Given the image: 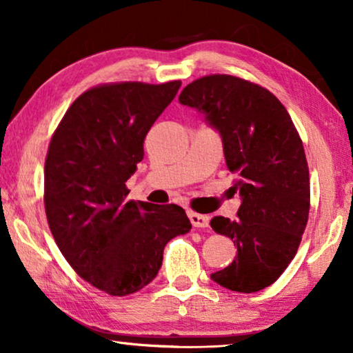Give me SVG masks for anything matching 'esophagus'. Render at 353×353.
<instances>
[{"label":"esophagus","instance_id":"esophagus-1","mask_svg":"<svg viewBox=\"0 0 353 353\" xmlns=\"http://www.w3.org/2000/svg\"><path fill=\"white\" fill-rule=\"evenodd\" d=\"M188 216H190L192 226H196V228H207V226H209L210 219L207 215L196 214V212H188Z\"/></svg>","mask_w":353,"mask_h":353}]
</instances>
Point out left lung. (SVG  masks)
<instances>
[{"instance_id": "1", "label": "left lung", "mask_w": 353, "mask_h": 353, "mask_svg": "<svg viewBox=\"0 0 353 353\" xmlns=\"http://www.w3.org/2000/svg\"><path fill=\"white\" fill-rule=\"evenodd\" d=\"M178 99L220 133L231 190L243 201L236 220L210 221L238 248L231 265L210 278L230 291L257 292L281 276L305 231L310 178L302 139L276 96L238 77L205 75Z\"/></svg>"}]
</instances>
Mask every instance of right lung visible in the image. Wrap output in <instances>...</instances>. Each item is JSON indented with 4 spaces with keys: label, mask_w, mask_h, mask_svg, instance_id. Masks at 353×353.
Here are the masks:
<instances>
[{
    "label": "right lung",
    "mask_w": 353,
    "mask_h": 353,
    "mask_svg": "<svg viewBox=\"0 0 353 353\" xmlns=\"http://www.w3.org/2000/svg\"><path fill=\"white\" fill-rule=\"evenodd\" d=\"M181 81L105 83L77 98L52 134L45 210L57 248L85 281L128 296L157 276L168 241L191 230L185 210L127 201L144 138Z\"/></svg>",
    "instance_id": "right-lung-1"
}]
</instances>
